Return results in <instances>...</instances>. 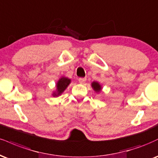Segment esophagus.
<instances>
[{"instance_id":"esophagus-1","label":"esophagus","mask_w":158,"mask_h":158,"mask_svg":"<svg viewBox=\"0 0 158 158\" xmlns=\"http://www.w3.org/2000/svg\"><path fill=\"white\" fill-rule=\"evenodd\" d=\"M85 81H86V78H79V82L80 84H84Z\"/></svg>"}]
</instances>
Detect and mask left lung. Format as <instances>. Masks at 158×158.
Instances as JSON below:
<instances>
[{
	"label": "left lung",
	"instance_id": "obj_1",
	"mask_svg": "<svg viewBox=\"0 0 158 158\" xmlns=\"http://www.w3.org/2000/svg\"><path fill=\"white\" fill-rule=\"evenodd\" d=\"M91 86H92L93 89H94L96 93H99L102 89V85H101L98 81H93V82L91 83Z\"/></svg>",
	"mask_w": 158,
	"mask_h": 158
}]
</instances>
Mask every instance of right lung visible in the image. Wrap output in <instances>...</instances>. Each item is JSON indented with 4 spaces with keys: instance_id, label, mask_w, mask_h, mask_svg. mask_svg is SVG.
<instances>
[{
    "instance_id": "obj_1",
    "label": "right lung",
    "mask_w": 158,
    "mask_h": 158,
    "mask_svg": "<svg viewBox=\"0 0 158 158\" xmlns=\"http://www.w3.org/2000/svg\"><path fill=\"white\" fill-rule=\"evenodd\" d=\"M71 80L68 79V77H62L59 79L57 82L56 84V90L54 91L52 94V96L54 97H57V96H60L62 93L65 90L68 85H70Z\"/></svg>"
}]
</instances>
